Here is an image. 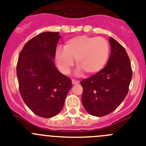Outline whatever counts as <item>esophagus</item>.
I'll use <instances>...</instances> for the list:
<instances>
[{"mask_svg": "<svg viewBox=\"0 0 146 146\" xmlns=\"http://www.w3.org/2000/svg\"><path fill=\"white\" fill-rule=\"evenodd\" d=\"M72 84H73V85L78 84V83H79V80H72Z\"/></svg>", "mask_w": 146, "mask_h": 146, "instance_id": "obj_1", "label": "esophagus"}]
</instances>
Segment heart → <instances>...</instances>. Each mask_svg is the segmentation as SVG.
<instances>
[{
    "label": "heart",
    "mask_w": 146,
    "mask_h": 146,
    "mask_svg": "<svg viewBox=\"0 0 146 146\" xmlns=\"http://www.w3.org/2000/svg\"><path fill=\"white\" fill-rule=\"evenodd\" d=\"M110 54V45L103 37L78 36L65 43L64 50H56L55 58L59 69L64 74H69L75 60L80 72L93 75L105 66Z\"/></svg>",
    "instance_id": "b5f03b06"
}]
</instances>
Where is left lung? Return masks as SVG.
Masks as SVG:
<instances>
[{"label": "left lung", "mask_w": 146, "mask_h": 146, "mask_svg": "<svg viewBox=\"0 0 146 146\" xmlns=\"http://www.w3.org/2000/svg\"><path fill=\"white\" fill-rule=\"evenodd\" d=\"M109 41L111 52L107 65L80 82L82 105L94 116L106 115L119 106L128 94L132 77L131 62L124 47L113 37Z\"/></svg>", "instance_id": "obj_1"}]
</instances>
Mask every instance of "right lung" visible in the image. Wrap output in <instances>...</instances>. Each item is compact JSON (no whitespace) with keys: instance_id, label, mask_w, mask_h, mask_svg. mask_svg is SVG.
<instances>
[{"instance_id":"1","label":"right lung","mask_w":146,"mask_h":146,"mask_svg":"<svg viewBox=\"0 0 146 146\" xmlns=\"http://www.w3.org/2000/svg\"><path fill=\"white\" fill-rule=\"evenodd\" d=\"M60 36L44 32L30 39L21 50L17 76L24 102L36 115L51 118L60 113L72 80L56 69L52 58Z\"/></svg>"}]
</instances>
